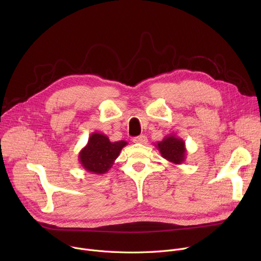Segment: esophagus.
Returning a JSON list of instances; mask_svg holds the SVG:
<instances>
[{"mask_svg": "<svg viewBox=\"0 0 261 261\" xmlns=\"http://www.w3.org/2000/svg\"><path fill=\"white\" fill-rule=\"evenodd\" d=\"M133 142L136 144H143L146 145L148 143V140L145 135H140V136H136V138L133 139Z\"/></svg>", "mask_w": 261, "mask_h": 261, "instance_id": "34e87169", "label": "esophagus"}]
</instances>
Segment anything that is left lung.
<instances>
[{
  "instance_id": "1",
  "label": "left lung",
  "mask_w": 261,
  "mask_h": 261,
  "mask_svg": "<svg viewBox=\"0 0 261 261\" xmlns=\"http://www.w3.org/2000/svg\"><path fill=\"white\" fill-rule=\"evenodd\" d=\"M161 155L174 165H180L186 159L185 142L175 134H168L163 141L155 144Z\"/></svg>"
}]
</instances>
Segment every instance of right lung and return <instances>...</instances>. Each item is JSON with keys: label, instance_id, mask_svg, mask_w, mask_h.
Segmentation results:
<instances>
[{"label": "right lung", "instance_id": "1", "mask_svg": "<svg viewBox=\"0 0 261 261\" xmlns=\"http://www.w3.org/2000/svg\"><path fill=\"white\" fill-rule=\"evenodd\" d=\"M127 145L126 141L110 142L106 134L94 132L78 154L80 165L89 172L103 174L113 166L121 149Z\"/></svg>", "mask_w": 261, "mask_h": 261}]
</instances>
